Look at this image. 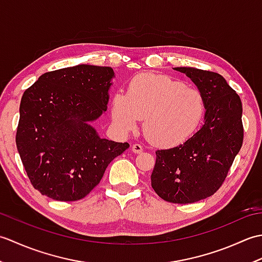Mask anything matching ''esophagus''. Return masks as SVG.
<instances>
[{
	"label": "esophagus",
	"instance_id": "34e87169",
	"mask_svg": "<svg viewBox=\"0 0 262 262\" xmlns=\"http://www.w3.org/2000/svg\"><path fill=\"white\" fill-rule=\"evenodd\" d=\"M143 146L141 145V144H134V145L132 146V151L134 152V153H136V154H138V153H142L143 152Z\"/></svg>",
	"mask_w": 262,
	"mask_h": 262
}]
</instances>
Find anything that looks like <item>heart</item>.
<instances>
[{
	"mask_svg": "<svg viewBox=\"0 0 262 262\" xmlns=\"http://www.w3.org/2000/svg\"><path fill=\"white\" fill-rule=\"evenodd\" d=\"M206 102L198 89L154 73L135 76L126 94H115L111 116L120 129L134 130L144 119L143 130L159 146H174L188 140L202 124Z\"/></svg>",
	"mask_w": 262,
	"mask_h": 262,
	"instance_id": "b5f03b06",
	"label": "heart"
}]
</instances>
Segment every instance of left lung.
Here are the masks:
<instances>
[{
  "label": "left lung",
  "mask_w": 262,
  "mask_h": 262,
  "mask_svg": "<svg viewBox=\"0 0 262 262\" xmlns=\"http://www.w3.org/2000/svg\"><path fill=\"white\" fill-rule=\"evenodd\" d=\"M174 70L190 77L204 94L205 120L183 144L155 152L151 183L165 202L191 204L219 190L241 149L242 102L219 73L193 68Z\"/></svg>",
  "instance_id": "left-lung-1"
}]
</instances>
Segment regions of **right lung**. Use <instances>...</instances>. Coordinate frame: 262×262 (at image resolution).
I'll list each match as a JSON object with an SVG mask.
<instances>
[{
    "mask_svg": "<svg viewBox=\"0 0 262 262\" xmlns=\"http://www.w3.org/2000/svg\"><path fill=\"white\" fill-rule=\"evenodd\" d=\"M114 76L108 66L81 64L47 72L25 91L15 143L41 194L60 202L84 198L129 147L100 138L91 126L107 110Z\"/></svg>",
    "mask_w": 262,
    "mask_h": 262,
    "instance_id": "obj_1",
    "label": "right lung"
}]
</instances>
